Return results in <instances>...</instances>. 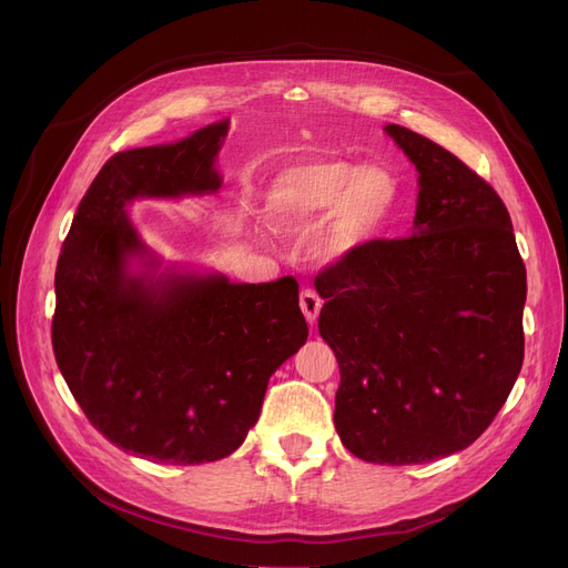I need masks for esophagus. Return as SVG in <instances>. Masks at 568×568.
<instances>
[{
	"label": "esophagus",
	"instance_id": "34e87169",
	"mask_svg": "<svg viewBox=\"0 0 568 568\" xmlns=\"http://www.w3.org/2000/svg\"><path fill=\"white\" fill-rule=\"evenodd\" d=\"M300 306H302V313L306 315V320L313 324V322L317 320V315H320V308H322L320 294H317L313 287L302 290V294H300Z\"/></svg>",
	"mask_w": 568,
	"mask_h": 568
}]
</instances>
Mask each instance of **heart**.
<instances>
[{"instance_id":"b5f03b06","label":"heart","mask_w":568,"mask_h":568,"mask_svg":"<svg viewBox=\"0 0 568 568\" xmlns=\"http://www.w3.org/2000/svg\"><path fill=\"white\" fill-rule=\"evenodd\" d=\"M394 197V179L382 168L317 161L281 172L266 193L264 214L276 227L302 230L329 212L320 248L329 257H343L379 227Z\"/></svg>"}]
</instances>
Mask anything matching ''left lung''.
Instances as JSON below:
<instances>
[{
  "mask_svg": "<svg viewBox=\"0 0 568 568\" xmlns=\"http://www.w3.org/2000/svg\"><path fill=\"white\" fill-rule=\"evenodd\" d=\"M384 131L419 170L412 234L373 239L322 268L317 329L341 368L334 424L345 449L416 465L467 449L509 398L527 272L488 182L419 133Z\"/></svg>",
  "mask_w": 568,
  "mask_h": 568,
  "instance_id": "8db88e82",
  "label": "left lung"
}]
</instances>
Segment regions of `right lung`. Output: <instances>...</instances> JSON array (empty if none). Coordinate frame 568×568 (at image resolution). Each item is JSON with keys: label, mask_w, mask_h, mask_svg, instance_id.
I'll use <instances>...</instances> for the list:
<instances>
[{"label": "right lung", "mask_w": 568, "mask_h": 568, "mask_svg": "<svg viewBox=\"0 0 568 568\" xmlns=\"http://www.w3.org/2000/svg\"><path fill=\"white\" fill-rule=\"evenodd\" d=\"M225 135L227 119L114 154L80 200L57 260V366L89 424L154 463L200 465L239 449L268 377L308 338L292 276L255 285L159 272L126 214L138 197L216 193Z\"/></svg>", "instance_id": "right-lung-1"}]
</instances>
